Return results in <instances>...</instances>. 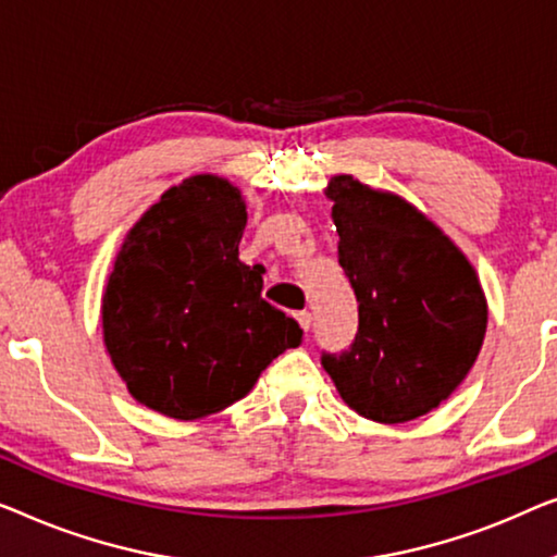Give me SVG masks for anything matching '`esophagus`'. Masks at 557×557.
I'll list each match as a JSON object with an SVG mask.
<instances>
[{
  "label": "esophagus",
  "mask_w": 557,
  "mask_h": 557,
  "mask_svg": "<svg viewBox=\"0 0 557 557\" xmlns=\"http://www.w3.org/2000/svg\"><path fill=\"white\" fill-rule=\"evenodd\" d=\"M295 318H297V323H300L302 331H310V325H312V315H310L308 310H300V312H295Z\"/></svg>",
  "instance_id": "esophagus-1"
}]
</instances>
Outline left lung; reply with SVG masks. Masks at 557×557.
Segmentation results:
<instances>
[{"mask_svg":"<svg viewBox=\"0 0 557 557\" xmlns=\"http://www.w3.org/2000/svg\"><path fill=\"white\" fill-rule=\"evenodd\" d=\"M338 262L358 300V331L320 356L360 417L404 424L465 381L487 331V302L467 257L409 201L354 176L327 184Z\"/></svg>","mask_w":557,"mask_h":557,"instance_id":"1","label":"left lung"}]
</instances>
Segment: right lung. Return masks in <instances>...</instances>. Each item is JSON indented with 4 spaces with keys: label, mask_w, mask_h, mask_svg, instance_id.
Returning a JSON list of instances; mask_svg holds the SVG:
<instances>
[{
    "label": "right lung",
    "mask_w": 557,
    "mask_h": 557,
    "mask_svg": "<svg viewBox=\"0 0 557 557\" xmlns=\"http://www.w3.org/2000/svg\"><path fill=\"white\" fill-rule=\"evenodd\" d=\"M237 186L191 176L125 237L103 295V335L131 396L171 419L245 398L302 327L262 297V268L239 262Z\"/></svg>",
    "instance_id": "right-lung-1"
}]
</instances>
